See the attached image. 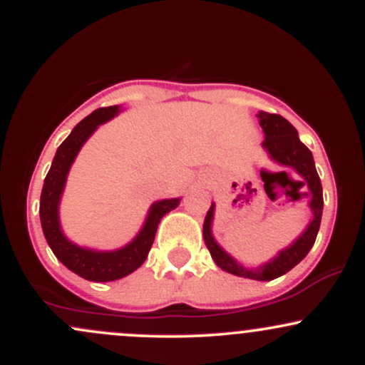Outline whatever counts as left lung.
Instances as JSON below:
<instances>
[{
    "label": "left lung",
    "mask_w": 365,
    "mask_h": 365,
    "mask_svg": "<svg viewBox=\"0 0 365 365\" xmlns=\"http://www.w3.org/2000/svg\"><path fill=\"white\" fill-rule=\"evenodd\" d=\"M259 123L264 132L262 148L267 150L269 158L278 165L287 166V168L295 170L297 173L302 177L305 182H299L302 185L309 187V194L311 195V202L309 207L312 209V221L309 223L307 230L297 238L290 247L282 250L274 259H271L269 262H266L261 267H255V269H247V267L238 264L235 259L230 254H226L220 245L216 244L215 237L211 233V225L212 217H215V204H211L209 207L206 220H204V242H206L211 257L215 259V262L221 269L228 271V273L235 276H244L249 279H257V282H269V279L283 276L284 273L295 267L305 255L309 254V250L312 249L314 242H316L317 232H319L321 226V216H322V187L319 175L316 171V165H314L312 153L307 149V145H304L299 139V132L288 120H284L282 115H273V113L261 111L257 115ZM284 173V171H282Z\"/></svg>",
    "instance_id": "1"
}]
</instances>
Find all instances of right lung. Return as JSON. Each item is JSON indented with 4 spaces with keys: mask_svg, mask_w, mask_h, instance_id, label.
<instances>
[{
    "mask_svg": "<svg viewBox=\"0 0 365 365\" xmlns=\"http://www.w3.org/2000/svg\"><path fill=\"white\" fill-rule=\"evenodd\" d=\"M118 106L99 108V110L92 111L89 116H86L72 130V133L63 140V144L54 154L53 165L46 175L43 192H41L39 215L46 242L51 247L53 254L70 271L89 279V282H115V279L123 278V276L133 273L137 267H140L148 259L161 217L180 204V199H163L154 202L149 209L148 220L142 226L139 235L133 238L128 245L121 247L118 250H111V252L83 249V247L72 244L63 235L60 217H58V206H60L70 166L77 158L83 142L92 135V132L104 121L118 115Z\"/></svg>",
    "mask_w": 365,
    "mask_h": 365,
    "instance_id": "1",
    "label": "right lung"
}]
</instances>
